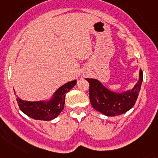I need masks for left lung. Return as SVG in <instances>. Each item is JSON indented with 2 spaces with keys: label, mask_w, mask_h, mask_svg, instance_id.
I'll use <instances>...</instances> for the list:
<instances>
[{
  "label": "left lung",
  "mask_w": 158,
  "mask_h": 158,
  "mask_svg": "<svg viewBox=\"0 0 158 158\" xmlns=\"http://www.w3.org/2000/svg\"><path fill=\"white\" fill-rule=\"evenodd\" d=\"M85 80L89 83V100L92 106L106 116H116L126 113L135 105L143 81V72H139V79L133 88L123 92L111 91L98 79L86 78Z\"/></svg>",
  "instance_id": "8db88e82"
}]
</instances>
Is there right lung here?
<instances>
[{"label":"right lung","instance_id":"add662e5","mask_svg":"<svg viewBox=\"0 0 158 158\" xmlns=\"http://www.w3.org/2000/svg\"><path fill=\"white\" fill-rule=\"evenodd\" d=\"M77 80L71 81L61 85L48 99L40 101H27L17 95V102L20 110L36 120H52L63 110L65 103V94L77 84ZM14 94H16L15 91Z\"/></svg>","mask_w":158,"mask_h":158}]
</instances>
